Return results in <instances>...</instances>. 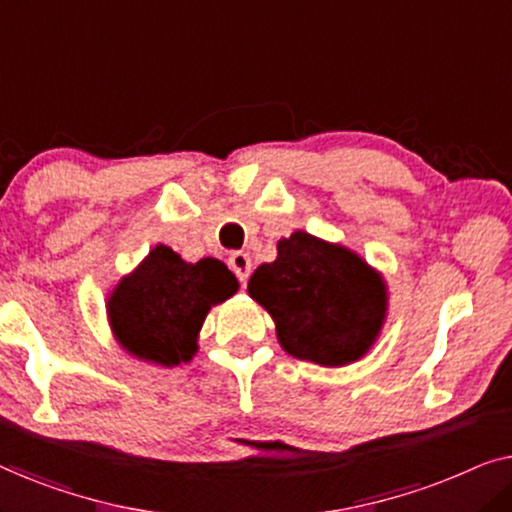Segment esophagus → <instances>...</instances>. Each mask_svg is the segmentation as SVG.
I'll list each match as a JSON object with an SVG mask.
<instances>
[{"label": "esophagus", "instance_id": "1", "mask_svg": "<svg viewBox=\"0 0 512 512\" xmlns=\"http://www.w3.org/2000/svg\"><path fill=\"white\" fill-rule=\"evenodd\" d=\"M228 265H230V270L235 272V277L240 279L242 284L247 282L249 275H251V258H249V254H244V251H235V254H230Z\"/></svg>", "mask_w": 512, "mask_h": 512}]
</instances>
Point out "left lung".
<instances>
[{"label": "left lung", "instance_id": "obj_1", "mask_svg": "<svg viewBox=\"0 0 512 512\" xmlns=\"http://www.w3.org/2000/svg\"><path fill=\"white\" fill-rule=\"evenodd\" d=\"M249 296L275 319L286 352L321 366L361 359L387 314L382 277L354 251L303 230L279 242L277 261L251 275Z\"/></svg>", "mask_w": 512, "mask_h": 512}]
</instances>
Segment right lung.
Returning a JSON list of instances; mask_svg holds the SVG:
<instances>
[{
    "label": "right lung",
    "mask_w": 512,
    "mask_h": 512,
    "mask_svg": "<svg viewBox=\"0 0 512 512\" xmlns=\"http://www.w3.org/2000/svg\"><path fill=\"white\" fill-rule=\"evenodd\" d=\"M235 291L221 261L186 263L160 244L111 293L109 319L130 354L170 368L193 359L207 312Z\"/></svg>",
    "instance_id": "right-lung-1"
}]
</instances>
